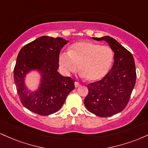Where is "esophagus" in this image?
<instances>
[{
  "label": "esophagus",
  "instance_id": "esophagus-1",
  "mask_svg": "<svg viewBox=\"0 0 148 148\" xmlns=\"http://www.w3.org/2000/svg\"><path fill=\"white\" fill-rule=\"evenodd\" d=\"M74 85H75V87H76V88L79 87V86H81V85H80L79 83V82H77V81H76V82L74 83Z\"/></svg>",
  "mask_w": 148,
  "mask_h": 148
}]
</instances>
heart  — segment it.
Returning a JSON list of instances; mask_svg holds the SVG:
<instances>
[{
  "mask_svg": "<svg viewBox=\"0 0 148 148\" xmlns=\"http://www.w3.org/2000/svg\"><path fill=\"white\" fill-rule=\"evenodd\" d=\"M114 54L108 46L89 41L76 42L69 52L62 53L59 64L64 75H70L79 70L88 81H97L103 79L113 63Z\"/></svg>",
  "mask_w": 148,
  "mask_h": 148,
  "instance_id": "heart-1",
  "label": "heart"
}]
</instances>
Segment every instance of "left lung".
Masks as SVG:
<instances>
[{
	"label": "left lung",
	"instance_id": "obj_1",
	"mask_svg": "<svg viewBox=\"0 0 148 148\" xmlns=\"http://www.w3.org/2000/svg\"><path fill=\"white\" fill-rule=\"evenodd\" d=\"M93 39L109 45L114 52V62L102 79L88 85L84 104L93 114L109 117L121 112L129 102L136 79L135 62L132 54L113 37Z\"/></svg>",
	"mask_w": 148,
	"mask_h": 148
}]
</instances>
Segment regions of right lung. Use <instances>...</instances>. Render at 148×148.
I'll list each match as a JSON object with an SVG mask.
<instances>
[{
	"instance_id": "add662e5",
	"label": "right lung",
	"mask_w": 148,
	"mask_h": 148,
	"mask_svg": "<svg viewBox=\"0 0 148 148\" xmlns=\"http://www.w3.org/2000/svg\"><path fill=\"white\" fill-rule=\"evenodd\" d=\"M68 41L61 37L42 36L22 47L14 69V79L23 106L40 115H49L60 109L67 95L74 89V81L58 72L60 49ZM32 70L41 74L40 87L28 91L25 77Z\"/></svg>"
}]
</instances>
